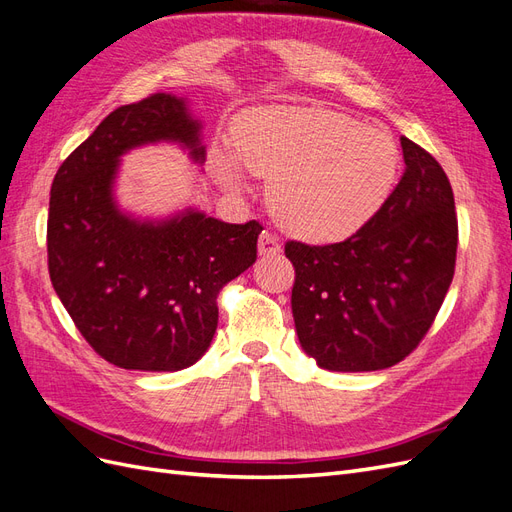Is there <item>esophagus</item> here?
I'll use <instances>...</instances> for the list:
<instances>
[{
    "mask_svg": "<svg viewBox=\"0 0 512 512\" xmlns=\"http://www.w3.org/2000/svg\"><path fill=\"white\" fill-rule=\"evenodd\" d=\"M282 252V245L280 241H277L275 235H271V232H262L260 239H258V254L260 256H275Z\"/></svg>",
    "mask_w": 512,
    "mask_h": 512,
    "instance_id": "1",
    "label": "esophagus"
}]
</instances>
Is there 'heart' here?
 Wrapping results in <instances>:
<instances>
[{
    "label": "heart",
    "instance_id": "obj_1",
    "mask_svg": "<svg viewBox=\"0 0 512 512\" xmlns=\"http://www.w3.org/2000/svg\"><path fill=\"white\" fill-rule=\"evenodd\" d=\"M235 153L213 149L224 188H245L243 168L269 179L267 203L290 235L329 243L354 235L384 207L401 156L391 132L312 106H269L232 126Z\"/></svg>",
    "mask_w": 512,
    "mask_h": 512
}]
</instances>
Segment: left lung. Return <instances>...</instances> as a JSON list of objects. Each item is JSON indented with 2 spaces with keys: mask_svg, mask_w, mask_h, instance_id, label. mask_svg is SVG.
<instances>
[{
  "mask_svg": "<svg viewBox=\"0 0 512 512\" xmlns=\"http://www.w3.org/2000/svg\"><path fill=\"white\" fill-rule=\"evenodd\" d=\"M406 170L342 243H286L299 344L329 371H376L418 346L453 282L457 215L436 158L401 136Z\"/></svg>",
  "mask_w": 512,
  "mask_h": 512,
  "instance_id": "1",
  "label": "left lung"
}]
</instances>
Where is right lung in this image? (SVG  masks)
<instances>
[{"mask_svg":"<svg viewBox=\"0 0 512 512\" xmlns=\"http://www.w3.org/2000/svg\"><path fill=\"white\" fill-rule=\"evenodd\" d=\"M179 145L205 164L203 121L188 98L153 94L119 106L59 166L51 188L49 273L76 329L123 369L179 371L218 329V292L256 262L262 226L228 224L198 209L136 218L115 196L128 151Z\"/></svg>","mask_w":512,"mask_h":512,"instance_id":"add662e5","label":"right lung"}]
</instances>
